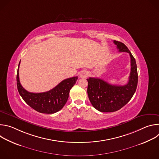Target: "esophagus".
<instances>
[{"mask_svg":"<svg viewBox=\"0 0 159 159\" xmlns=\"http://www.w3.org/2000/svg\"><path fill=\"white\" fill-rule=\"evenodd\" d=\"M88 75H89V73L87 71L84 70V71H82V72H80L79 76L81 78H85V77H87L88 76Z\"/></svg>","mask_w":159,"mask_h":159,"instance_id":"esophagus-1","label":"esophagus"}]
</instances>
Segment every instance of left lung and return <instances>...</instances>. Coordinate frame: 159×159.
<instances>
[{
    "label": "left lung",
    "instance_id": "1",
    "mask_svg": "<svg viewBox=\"0 0 159 159\" xmlns=\"http://www.w3.org/2000/svg\"><path fill=\"white\" fill-rule=\"evenodd\" d=\"M120 52H127L131 58V71L128 83L125 85H111L99 78L87 79V94L90 102L97 110L115 112L126 105L132 98L138 84V72L136 61L126 45L114 41Z\"/></svg>",
    "mask_w": 159,
    "mask_h": 159
}]
</instances>
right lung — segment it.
I'll use <instances>...</instances> for the list:
<instances>
[{"instance_id": "add662e5", "label": "right lung", "mask_w": 159, "mask_h": 159, "mask_svg": "<svg viewBox=\"0 0 159 159\" xmlns=\"http://www.w3.org/2000/svg\"><path fill=\"white\" fill-rule=\"evenodd\" d=\"M19 64L20 62L19 66ZM19 66L16 77L17 90L20 96L27 104L36 111L46 114H53L63 107L69 98L70 90L76 83L78 77L65 79L47 92L30 93L22 87L20 83Z\"/></svg>"}]
</instances>
